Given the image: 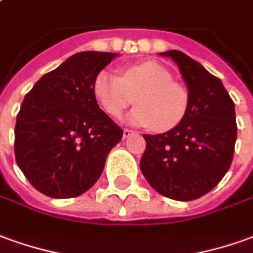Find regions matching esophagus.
<instances>
[{"instance_id": "obj_1", "label": "esophagus", "mask_w": 253, "mask_h": 253, "mask_svg": "<svg viewBox=\"0 0 253 253\" xmlns=\"http://www.w3.org/2000/svg\"><path fill=\"white\" fill-rule=\"evenodd\" d=\"M134 131L132 130H128V128H125L123 130V138H128V137H131Z\"/></svg>"}]
</instances>
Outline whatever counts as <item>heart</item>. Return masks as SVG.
Instances as JSON below:
<instances>
[{
    "mask_svg": "<svg viewBox=\"0 0 253 253\" xmlns=\"http://www.w3.org/2000/svg\"><path fill=\"white\" fill-rule=\"evenodd\" d=\"M93 96L112 118H121L134 101L137 108L128 116V122L152 127L157 132L178 126L190 104L188 89L175 82L171 71L156 61L126 67L121 77L101 71L93 81Z\"/></svg>",
    "mask_w": 253,
    "mask_h": 253,
    "instance_id": "obj_1",
    "label": "heart"
}]
</instances>
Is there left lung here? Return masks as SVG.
Wrapping results in <instances>:
<instances>
[{"label":"left lung","mask_w":253,"mask_h":253,"mask_svg":"<svg viewBox=\"0 0 253 253\" xmlns=\"http://www.w3.org/2000/svg\"><path fill=\"white\" fill-rule=\"evenodd\" d=\"M179 67L190 104L185 119L163 134H144L139 167L156 192L178 201L196 200L230 169L237 138L234 102L219 78L179 50L160 53Z\"/></svg>","instance_id":"1"}]
</instances>
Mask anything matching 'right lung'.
Segmentation results:
<instances>
[{"mask_svg":"<svg viewBox=\"0 0 253 253\" xmlns=\"http://www.w3.org/2000/svg\"><path fill=\"white\" fill-rule=\"evenodd\" d=\"M118 56L81 52L47 72L23 100L16 118V163L38 192L71 199L101 175L123 130L97 104L93 81Z\"/></svg>","mask_w":253,"mask_h":253,"instance_id":"obj_1","label":"right lung"}]
</instances>
